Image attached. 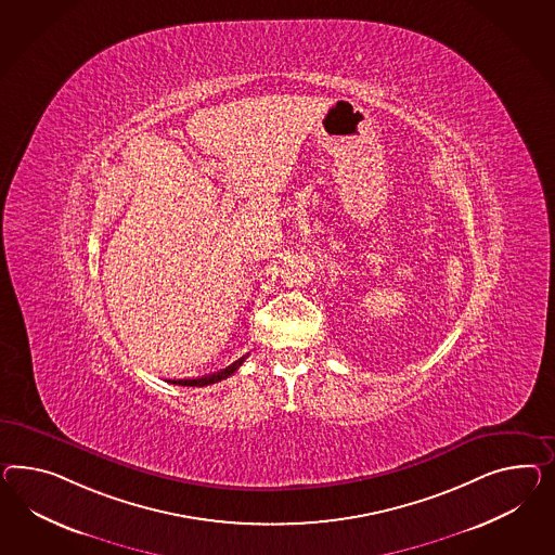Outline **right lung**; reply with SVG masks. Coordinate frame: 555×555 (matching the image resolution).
Here are the masks:
<instances>
[{
    "label": "right lung",
    "mask_w": 555,
    "mask_h": 555,
    "mask_svg": "<svg viewBox=\"0 0 555 555\" xmlns=\"http://www.w3.org/2000/svg\"><path fill=\"white\" fill-rule=\"evenodd\" d=\"M244 360H246V358H240L238 361H234L232 365H228L225 370L218 372V374L204 375V377H197V379H180V384L181 386H210V384H216V382H222L225 377H230V375L234 374L240 365L244 363Z\"/></svg>",
    "instance_id": "right-lung-1"
}]
</instances>
